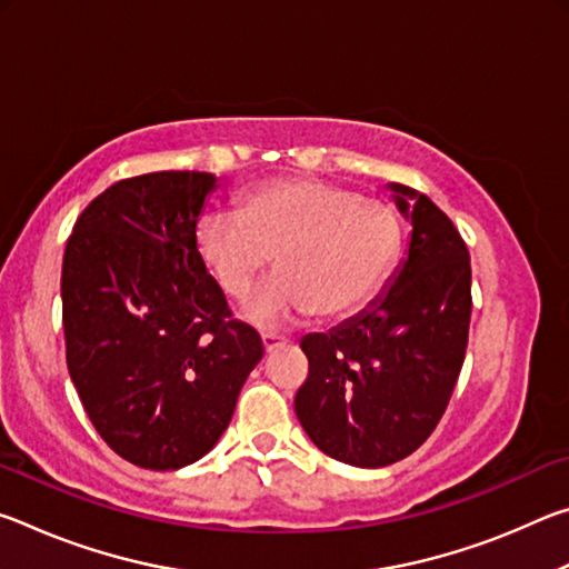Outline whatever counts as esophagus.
Returning a JSON list of instances; mask_svg holds the SVG:
<instances>
[{"mask_svg":"<svg viewBox=\"0 0 569 569\" xmlns=\"http://www.w3.org/2000/svg\"><path fill=\"white\" fill-rule=\"evenodd\" d=\"M261 341H263V349H266V353H271V351H273V349H278V346H281L286 339H278V336L263 333V336H261Z\"/></svg>","mask_w":569,"mask_h":569,"instance_id":"obj_1","label":"esophagus"}]
</instances>
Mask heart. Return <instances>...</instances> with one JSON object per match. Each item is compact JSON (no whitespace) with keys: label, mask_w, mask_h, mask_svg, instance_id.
Segmentation results:
<instances>
[{"label":"heart","mask_w":569,"mask_h":569,"mask_svg":"<svg viewBox=\"0 0 569 569\" xmlns=\"http://www.w3.org/2000/svg\"><path fill=\"white\" fill-rule=\"evenodd\" d=\"M198 256L220 291L250 296L246 321L281 329L311 316L346 319L371 301L401 250V218L387 200L313 178H286L250 190L238 213L216 210L200 220Z\"/></svg>","instance_id":"heart-1"}]
</instances>
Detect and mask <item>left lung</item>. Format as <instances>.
Returning <instances> with one entry per match:
<instances>
[{"label":"left lung","instance_id":"1","mask_svg":"<svg viewBox=\"0 0 569 569\" xmlns=\"http://www.w3.org/2000/svg\"><path fill=\"white\" fill-rule=\"evenodd\" d=\"M389 190L411 223L407 258L363 311L303 336L308 379L293 401L323 455L363 469L409 457L437 429L471 316L469 250L455 223L423 192Z\"/></svg>","mask_w":569,"mask_h":569}]
</instances>
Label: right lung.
I'll list each match as a JSON object with an SVG mask.
<instances>
[{
  "mask_svg": "<svg viewBox=\"0 0 569 569\" xmlns=\"http://www.w3.org/2000/svg\"><path fill=\"white\" fill-rule=\"evenodd\" d=\"M216 178L162 170L82 210L62 261L67 369L92 427L130 465L188 467L218 445L263 359L198 256Z\"/></svg>",
  "mask_w": 569,
  "mask_h": 569,
  "instance_id": "right-lung-1",
  "label": "right lung"
}]
</instances>
